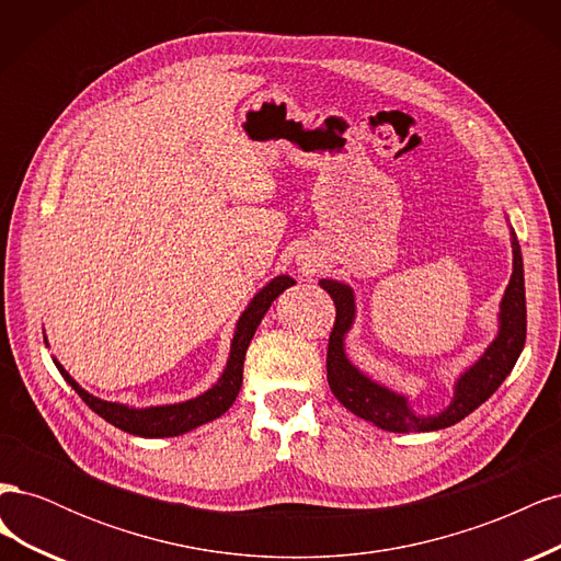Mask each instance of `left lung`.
Listing matches in <instances>:
<instances>
[{
    "label": "left lung",
    "mask_w": 561,
    "mask_h": 561,
    "mask_svg": "<svg viewBox=\"0 0 561 561\" xmlns=\"http://www.w3.org/2000/svg\"><path fill=\"white\" fill-rule=\"evenodd\" d=\"M513 276L499 304V332L484 353L458 375L454 398L443 412L421 416L412 410L410 398L396 393L388 386L367 377L346 355V334L355 322L353 287L322 278V290L334 299L336 320L328 344V381L334 398L346 410L390 433H426L449 428L496 393V388L511 375L526 339V297H524V264L519 241L511 227Z\"/></svg>",
    "instance_id": "1"
}]
</instances>
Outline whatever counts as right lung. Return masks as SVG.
Instances as JSON below:
<instances>
[{
    "label": "right lung",
    "instance_id": "add662e5",
    "mask_svg": "<svg viewBox=\"0 0 561 561\" xmlns=\"http://www.w3.org/2000/svg\"><path fill=\"white\" fill-rule=\"evenodd\" d=\"M293 285H295V278L285 276V274L276 276V278H271L262 287V290L250 299L239 322H236L231 351H229V358H227L222 375H219V379L206 390V393H201L192 400L175 402V404H151V407H130L124 402H110L103 398H95L93 393H89L87 388H81L70 377V371H67L56 358H54V363L62 375V379L77 390L79 398L87 402L98 416H103L118 431L130 433V435H140V437L184 435V433L203 426V423L222 416L233 404V400L239 398V390L243 383L245 351L252 342V336H254V332H257L264 313L271 307V301H274L280 293H285L287 287H293Z\"/></svg>",
    "mask_w": 561,
    "mask_h": 561
}]
</instances>
